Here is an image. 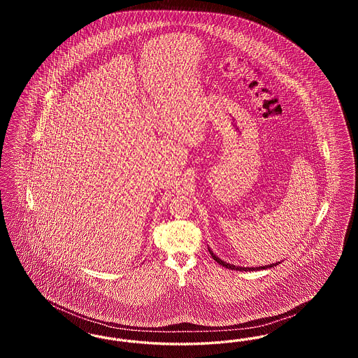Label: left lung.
<instances>
[{
  "label": "left lung",
  "mask_w": 358,
  "mask_h": 358,
  "mask_svg": "<svg viewBox=\"0 0 358 358\" xmlns=\"http://www.w3.org/2000/svg\"><path fill=\"white\" fill-rule=\"evenodd\" d=\"M208 251H209V254L210 256L220 264L222 267H225V268H231V270H236V271H259V270H267V268H273V267H276L278 264H280V262H276V263H273V264H268V266H260V267H238V266H234V264H229V263H227V262H224L222 260L220 257H217V256L215 255L213 252H212V250L208 247Z\"/></svg>",
  "instance_id": "1"
}]
</instances>
